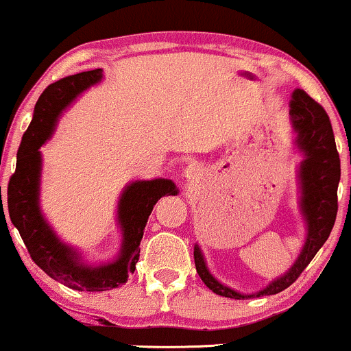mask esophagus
<instances>
[{
  "label": "esophagus",
  "mask_w": 351,
  "mask_h": 351,
  "mask_svg": "<svg viewBox=\"0 0 351 351\" xmlns=\"http://www.w3.org/2000/svg\"><path fill=\"white\" fill-rule=\"evenodd\" d=\"M203 175H204V170L199 163H189L188 167L184 168V178H186L189 184L198 183V181L203 178Z\"/></svg>",
  "instance_id": "esophagus-1"
}]
</instances>
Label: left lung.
I'll return each instance as SVG.
<instances>
[{"mask_svg": "<svg viewBox=\"0 0 351 351\" xmlns=\"http://www.w3.org/2000/svg\"><path fill=\"white\" fill-rule=\"evenodd\" d=\"M292 130L295 134L293 148L302 155L297 167V189H299V213L305 226V239L300 254L282 276L269 282L264 289L254 293H243L223 284L209 272L204 254L195 244V264L204 285L217 295L229 299H251V297L274 295L287 289L304 272L315 257L318 249L325 244L332 232L337 217V188L340 183V156L335 136L327 112L302 88H295L291 95Z\"/></svg>", "mask_w": 351, "mask_h": 351, "instance_id": "1", "label": "left lung"}]
</instances>
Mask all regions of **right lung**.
<instances>
[{
  "instance_id": "right-lung-1",
  "label": "right lung",
  "mask_w": 351,
  "mask_h": 351,
  "mask_svg": "<svg viewBox=\"0 0 351 351\" xmlns=\"http://www.w3.org/2000/svg\"><path fill=\"white\" fill-rule=\"evenodd\" d=\"M102 79V69L79 72L51 84L43 92L36 102L33 120L23 135L16 171L8 184L11 223L21 234L34 263L54 280L74 291L87 292L110 291L128 280L138 263L143 229L153 206L165 195H178L176 184L167 178L135 180L125 184L117 203V226L122 244L119 254L107 263H88L77 247L64 243L52 229L41 209L43 153L39 148L54 135L64 112Z\"/></svg>"
}]
</instances>
